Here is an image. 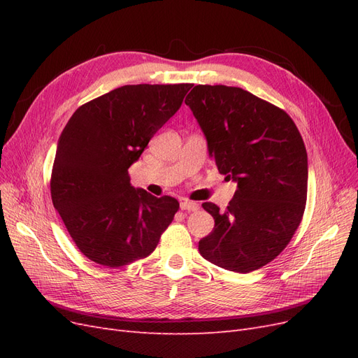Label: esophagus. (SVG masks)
Listing matches in <instances>:
<instances>
[{"label":"esophagus","mask_w":358,"mask_h":358,"mask_svg":"<svg viewBox=\"0 0 358 358\" xmlns=\"http://www.w3.org/2000/svg\"><path fill=\"white\" fill-rule=\"evenodd\" d=\"M180 209L182 210H188V212H196L200 209V204L196 201H189V200H182L180 201Z\"/></svg>","instance_id":"34e87169"}]
</instances>
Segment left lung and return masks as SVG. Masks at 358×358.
Segmentation results:
<instances>
[{"instance_id": "obj_1", "label": "left lung", "mask_w": 358, "mask_h": 358, "mask_svg": "<svg viewBox=\"0 0 358 358\" xmlns=\"http://www.w3.org/2000/svg\"><path fill=\"white\" fill-rule=\"evenodd\" d=\"M187 106L221 175L237 182L225 210L203 203L215 229L199 242L208 262L249 273L275 259L294 236L308 197V154L294 121L236 86L196 85Z\"/></svg>"}]
</instances>
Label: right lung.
Returning a JSON list of instances; mask_svg holds the SVG:
<instances>
[{
  "instance_id": "1",
  "label": "right lung",
  "mask_w": 358,
  "mask_h": 358,
  "mask_svg": "<svg viewBox=\"0 0 358 358\" xmlns=\"http://www.w3.org/2000/svg\"><path fill=\"white\" fill-rule=\"evenodd\" d=\"M191 83L125 85L82 104L58 140L50 176L55 209L79 251L121 267L154 252L179 209L129 183L128 169L175 115Z\"/></svg>"
}]
</instances>
